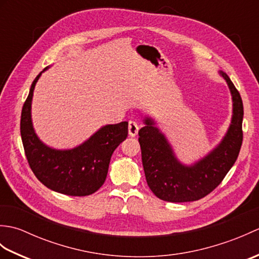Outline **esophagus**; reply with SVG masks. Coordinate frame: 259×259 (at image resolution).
Wrapping results in <instances>:
<instances>
[{
	"instance_id": "34e87169",
	"label": "esophagus",
	"mask_w": 259,
	"mask_h": 259,
	"mask_svg": "<svg viewBox=\"0 0 259 259\" xmlns=\"http://www.w3.org/2000/svg\"><path fill=\"white\" fill-rule=\"evenodd\" d=\"M138 131H139V125L135 121H129V124H128V133L130 137H135L138 135Z\"/></svg>"
}]
</instances>
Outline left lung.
I'll return each mask as SVG.
<instances>
[{
	"label": "left lung",
	"instance_id": "1",
	"mask_svg": "<svg viewBox=\"0 0 259 259\" xmlns=\"http://www.w3.org/2000/svg\"><path fill=\"white\" fill-rule=\"evenodd\" d=\"M219 74L232 95V121L222 141L199 160L181 162L156 121L150 117L144 119L145 126L139 130L142 164L148 186L161 200L187 202L207 196L222 183L238 157L243 142V101L229 76L224 71Z\"/></svg>",
	"mask_w": 259,
	"mask_h": 259
}]
</instances>
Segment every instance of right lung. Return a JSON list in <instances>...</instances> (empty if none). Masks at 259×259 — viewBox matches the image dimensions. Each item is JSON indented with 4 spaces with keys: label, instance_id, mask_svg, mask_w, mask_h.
<instances>
[{
    "label": "right lung",
    "instance_id": "add662e5",
    "mask_svg": "<svg viewBox=\"0 0 259 259\" xmlns=\"http://www.w3.org/2000/svg\"><path fill=\"white\" fill-rule=\"evenodd\" d=\"M32 82L21 113V137L32 171L49 189L68 196H89L106 181L110 159L128 137V122L106 124L72 149H54L38 138L32 122V99L37 80Z\"/></svg>",
    "mask_w": 259,
    "mask_h": 259
}]
</instances>
